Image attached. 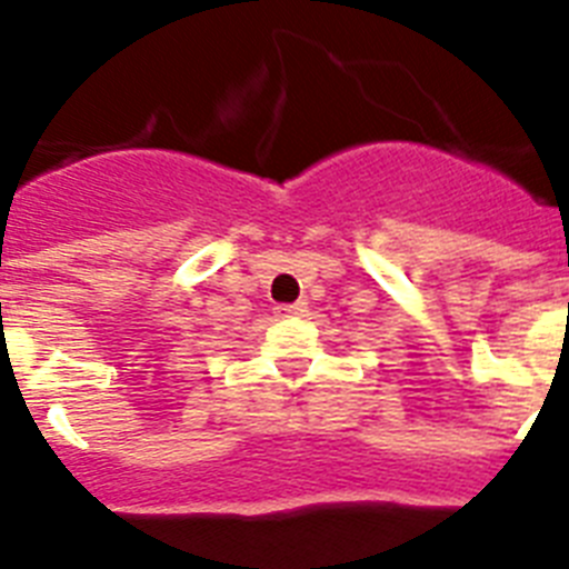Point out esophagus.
<instances>
[{
	"mask_svg": "<svg viewBox=\"0 0 569 569\" xmlns=\"http://www.w3.org/2000/svg\"><path fill=\"white\" fill-rule=\"evenodd\" d=\"M305 313H308V305H305V301H296V305H279V308H276V316H281V319L305 316Z\"/></svg>",
	"mask_w": 569,
	"mask_h": 569,
	"instance_id": "34e87169",
	"label": "esophagus"
}]
</instances>
